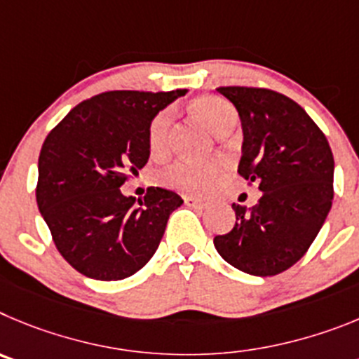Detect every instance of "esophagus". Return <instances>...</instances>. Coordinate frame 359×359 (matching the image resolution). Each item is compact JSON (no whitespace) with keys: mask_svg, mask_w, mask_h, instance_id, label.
Wrapping results in <instances>:
<instances>
[{"mask_svg":"<svg viewBox=\"0 0 359 359\" xmlns=\"http://www.w3.org/2000/svg\"><path fill=\"white\" fill-rule=\"evenodd\" d=\"M184 202H186V205H198V203H202V198H196L193 195H184Z\"/></svg>","mask_w":359,"mask_h":359,"instance_id":"obj_1","label":"esophagus"}]
</instances>
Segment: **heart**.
Masks as SVG:
<instances>
[{
	"label": "heart",
	"instance_id": "heart-1",
	"mask_svg": "<svg viewBox=\"0 0 359 359\" xmlns=\"http://www.w3.org/2000/svg\"><path fill=\"white\" fill-rule=\"evenodd\" d=\"M189 112L196 121L216 135H225L238 123V112L231 103L215 96H203L195 100L189 105ZM173 116L172 111L157 112L148 127V150L151 157H163L168 151L170 143V128H172ZM224 164L219 159L202 161H177L172 166L159 173L161 184L173 187L177 191L189 193V195H200L209 187V184L222 173Z\"/></svg>",
	"mask_w": 359,
	"mask_h": 359
}]
</instances>
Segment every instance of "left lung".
Wrapping results in <instances>:
<instances>
[{
  "instance_id": "left-lung-1",
  "label": "left lung",
  "mask_w": 359,
  "mask_h": 359,
  "mask_svg": "<svg viewBox=\"0 0 359 359\" xmlns=\"http://www.w3.org/2000/svg\"><path fill=\"white\" fill-rule=\"evenodd\" d=\"M240 114L238 173L259 186L254 208L232 203L236 224L215 238L218 254L250 276H277L308 252L332 203L334 159L324 132L299 103L259 87H218Z\"/></svg>"
}]
</instances>
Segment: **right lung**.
Returning a JSON list of instances; mask_svg holds the SVG:
<instances>
[{
    "instance_id": "obj_1",
    "label": "right lung",
    "mask_w": 359,
    "mask_h": 359,
    "mask_svg": "<svg viewBox=\"0 0 359 359\" xmlns=\"http://www.w3.org/2000/svg\"><path fill=\"white\" fill-rule=\"evenodd\" d=\"M186 93H102L71 109L44 140L39 211L64 259L82 276L125 279L156 254L168 218L184 200L150 187L137 208L119 187L148 163L154 116Z\"/></svg>"
}]
</instances>
